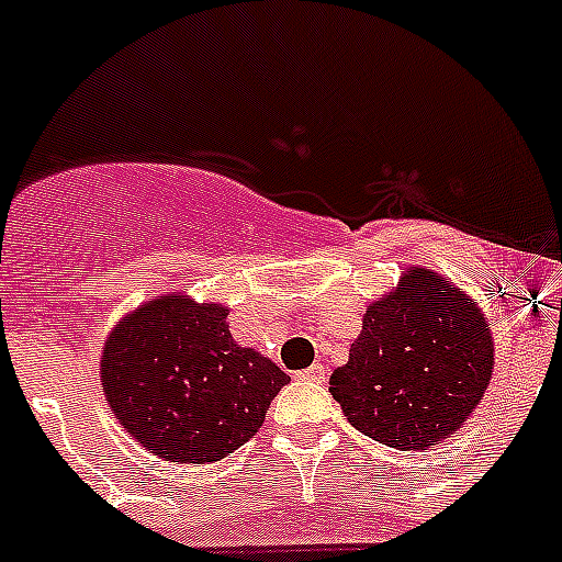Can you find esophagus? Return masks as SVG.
I'll return each instance as SVG.
<instances>
[{
	"label": "esophagus",
	"instance_id": "obj_1",
	"mask_svg": "<svg viewBox=\"0 0 562 562\" xmlns=\"http://www.w3.org/2000/svg\"><path fill=\"white\" fill-rule=\"evenodd\" d=\"M297 376H301V380H310V382H324L326 380V369L321 366V362H315V366H310V369L297 371Z\"/></svg>",
	"mask_w": 562,
	"mask_h": 562
}]
</instances>
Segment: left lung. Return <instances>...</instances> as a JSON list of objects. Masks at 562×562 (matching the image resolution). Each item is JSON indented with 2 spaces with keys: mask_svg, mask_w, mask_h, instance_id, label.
<instances>
[{
  "mask_svg": "<svg viewBox=\"0 0 562 562\" xmlns=\"http://www.w3.org/2000/svg\"><path fill=\"white\" fill-rule=\"evenodd\" d=\"M493 369V329L479 301L414 265L394 290L371 301L349 362L331 371L329 391L369 439L428 450L467 425Z\"/></svg>",
  "mask_w": 562,
  "mask_h": 562,
  "instance_id": "obj_1",
  "label": "left lung"
}]
</instances>
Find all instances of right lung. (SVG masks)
Segmentation results:
<instances>
[{"mask_svg": "<svg viewBox=\"0 0 562 562\" xmlns=\"http://www.w3.org/2000/svg\"><path fill=\"white\" fill-rule=\"evenodd\" d=\"M227 306L186 292L157 295L112 326L101 389L114 419L162 461L207 464L250 441L290 376L238 346Z\"/></svg>", "mask_w": 562, "mask_h": 562, "instance_id": "1", "label": "right lung"}]
</instances>
